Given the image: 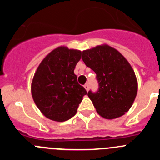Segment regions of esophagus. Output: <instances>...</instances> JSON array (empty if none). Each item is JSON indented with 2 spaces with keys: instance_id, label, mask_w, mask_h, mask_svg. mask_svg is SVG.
<instances>
[{
  "instance_id": "1",
  "label": "esophagus",
  "mask_w": 160,
  "mask_h": 160,
  "mask_svg": "<svg viewBox=\"0 0 160 160\" xmlns=\"http://www.w3.org/2000/svg\"><path fill=\"white\" fill-rule=\"evenodd\" d=\"M84 87H85V89L87 90V91H88V90H89V83H87V84H85Z\"/></svg>"
}]
</instances>
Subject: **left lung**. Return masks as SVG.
I'll use <instances>...</instances> for the list:
<instances>
[{"instance_id": "obj_1", "label": "left lung", "mask_w": 160, "mask_h": 160, "mask_svg": "<svg viewBox=\"0 0 160 160\" xmlns=\"http://www.w3.org/2000/svg\"><path fill=\"white\" fill-rule=\"evenodd\" d=\"M82 59L96 73L98 90H90L88 97L99 115L113 119L128 112L138 90L135 73L128 60L107 45L84 50Z\"/></svg>"}]
</instances>
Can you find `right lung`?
<instances>
[{
    "mask_svg": "<svg viewBox=\"0 0 160 160\" xmlns=\"http://www.w3.org/2000/svg\"><path fill=\"white\" fill-rule=\"evenodd\" d=\"M81 58L80 50L60 46L38 66L31 93L35 104L46 118L64 122L75 115L82 97L87 94L73 72Z\"/></svg>",
    "mask_w": 160,
    "mask_h": 160,
    "instance_id": "1",
    "label": "right lung"
}]
</instances>
